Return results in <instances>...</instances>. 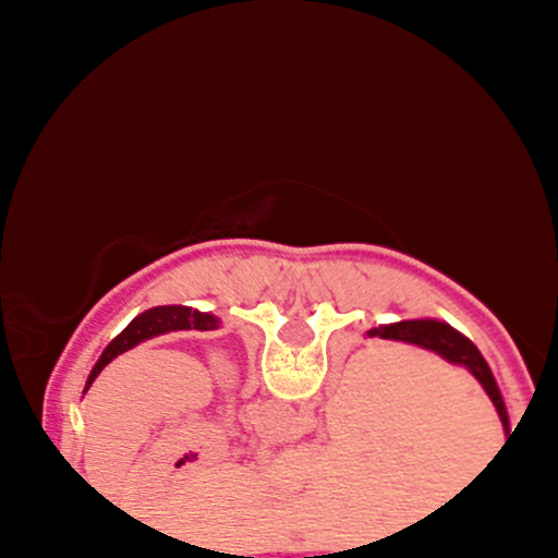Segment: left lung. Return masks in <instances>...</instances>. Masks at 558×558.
Segmentation results:
<instances>
[{"mask_svg":"<svg viewBox=\"0 0 558 558\" xmlns=\"http://www.w3.org/2000/svg\"><path fill=\"white\" fill-rule=\"evenodd\" d=\"M215 328H217V317L207 315V312L189 310V306H157V310L144 312V315L133 319V323L128 325V328L120 332L110 345H107L105 354L99 356V362L94 364L92 375H88L86 390L94 383V377L99 375L101 369L114 360V356L123 354L128 349H133V345H138L141 341H146V338L162 336V332H170V330H215Z\"/></svg>","mask_w":558,"mask_h":558,"instance_id":"obj_1","label":"left lung"}]
</instances>
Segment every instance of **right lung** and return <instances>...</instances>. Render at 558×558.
Here are the masks:
<instances>
[{
  "label": "right lung",
  "instance_id": "obj_1",
  "mask_svg": "<svg viewBox=\"0 0 558 558\" xmlns=\"http://www.w3.org/2000/svg\"><path fill=\"white\" fill-rule=\"evenodd\" d=\"M369 336L377 338H390V341H407L422 349H430L435 354H440L444 360L453 364H464L472 375L483 383L485 393L490 396L493 407H496L498 417L504 422V430H509V417H506V407L501 393H498L496 380L488 362L483 360V354L477 351V345L466 341L462 332H457L451 325L435 323V319H412V323H396V325H383V328L369 330Z\"/></svg>",
  "mask_w": 558,
  "mask_h": 558
}]
</instances>
